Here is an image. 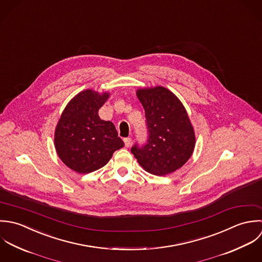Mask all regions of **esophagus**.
<instances>
[{
	"label": "esophagus",
	"mask_w": 262,
	"mask_h": 262,
	"mask_svg": "<svg viewBox=\"0 0 262 262\" xmlns=\"http://www.w3.org/2000/svg\"><path fill=\"white\" fill-rule=\"evenodd\" d=\"M123 142H124L125 147L128 148L130 146V144H132V139L130 138H125V139H123Z\"/></svg>",
	"instance_id": "1"
}]
</instances>
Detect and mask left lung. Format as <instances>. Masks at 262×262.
<instances>
[{"mask_svg":"<svg viewBox=\"0 0 262 262\" xmlns=\"http://www.w3.org/2000/svg\"><path fill=\"white\" fill-rule=\"evenodd\" d=\"M145 109L149 138L132 153L139 164L154 175H167L181 168L191 157L195 134L185 107L178 97L165 87H147L137 90Z\"/></svg>","mask_w":262,"mask_h":262,"instance_id":"1","label":"left lung"}]
</instances>
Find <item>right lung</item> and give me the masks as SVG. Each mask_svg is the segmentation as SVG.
Here are the masks:
<instances>
[{
    "label": "right lung",
    "mask_w": 262,
    "mask_h": 262,
    "mask_svg": "<svg viewBox=\"0 0 262 262\" xmlns=\"http://www.w3.org/2000/svg\"><path fill=\"white\" fill-rule=\"evenodd\" d=\"M110 93L87 89L64 107L54 130V147L66 166L87 174L105 166L124 143L111 121L102 120L98 110Z\"/></svg>",
    "instance_id": "1"
}]
</instances>
